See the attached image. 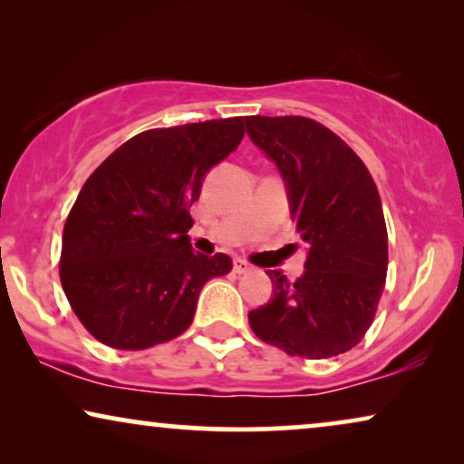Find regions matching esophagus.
Here are the masks:
<instances>
[{"mask_svg": "<svg viewBox=\"0 0 464 464\" xmlns=\"http://www.w3.org/2000/svg\"><path fill=\"white\" fill-rule=\"evenodd\" d=\"M251 270H253V266L243 262V259H237V262H234V272H237V275H249Z\"/></svg>", "mask_w": 464, "mask_h": 464, "instance_id": "1", "label": "esophagus"}]
</instances>
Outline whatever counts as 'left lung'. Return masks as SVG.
<instances>
[{"label": "left lung", "instance_id": "1", "mask_svg": "<svg viewBox=\"0 0 464 464\" xmlns=\"http://www.w3.org/2000/svg\"><path fill=\"white\" fill-rule=\"evenodd\" d=\"M246 135L276 162L306 245L304 275L268 270L275 295L249 313L253 334L291 357L329 359L357 346L376 316L389 234L376 183L342 139L304 116H249Z\"/></svg>", "mask_w": 464, "mask_h": 464}]
</instances>
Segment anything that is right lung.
Masks as SVG:
<instances>
[{"label": "right lung", "mask_w": 464, "mask_h": 464, "mask_svg": "<svg viewBox=\"0 0 464 464\" xmlns=\"http://www.w3.org/2000/svg\"><path fill=\"white\" fill-rule=\"evenodd\" d=\"M243 137V118L143 130L88 177L63 230L59 275L92 338L143 351L192 325L200 289L232 259L192 251L189 207Z\"/></svg>", "instance_id": "add662e5"}]
</instances>
